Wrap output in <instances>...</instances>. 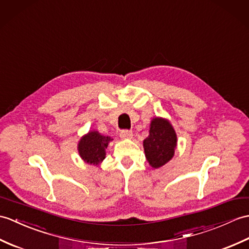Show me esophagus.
Here are the masks:
<instances>
[{
	"label": "esophagus",
	"instance_id": "34e87169",
	"mask_svg": "<svg viewBox=\"0 0 249 249\" xmlns=\"http://www.w3.org/2000/svg\"><path fill=\"white\" fill-rule=\"evenodd\" d=\"M120 137L122 139H131L132 132L130 130H122L120 132Z\"/></svg>",
	"mask_w": 249,
	"mask_h": 249
}]
</instances>
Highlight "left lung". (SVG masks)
<instances>
[{"mask_svg": "<svg viewBox=\"0 0 249 249\" xmlns=\"http://www.w3.org/2000/svg\"><path fill=\"white\" fill-rule=\"evenodd\" d=\"M148 137L143 141L144 153L148 164L159 169L174 157L177 148V135L167 119L156 117L149 124Z\"/></svg>", "mask_w": 249, "mask_h": 249, "instance_id": "left-lung-1", "label": "left lung"}]
</instances>
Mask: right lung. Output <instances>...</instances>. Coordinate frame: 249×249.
<instances>
[{
    "mask_svg": "<svg viewBox=\"0 0 249 249\" xmlns=\"http://www.w3.org/2000/svg\"><path fill=\"white\" fill-rule=\"evenodd\" d=\"M113 139L104 136L97 130H90L84 135L77 144V151L86 163L100 165L106 158V148Z\"/></svg>",
    "mask_w": 249,
    "mask_h": 249,
    "instance_id": "add662e5",
    "label": "right lung"
}]
</instances>
